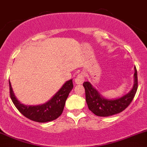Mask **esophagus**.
I'll return each instance as SVG.
<instances>
[{
	"label": "esophagus",
	"mask_w": 147,
	"mask_h": 147,
	"mask_svg": "<svg viewBox=\"0 0 147 147\" xmlns=\"http://www.w3.org/2000/svg\"><path fill=\"white\" fill-rule=\"evenodd\" d=\"M83 82H84V76L82 73L78 74L75 77V83H76L77 85H81V84H83Z\"/></svg>",
	"instance_id": "1"
}]
</instances>
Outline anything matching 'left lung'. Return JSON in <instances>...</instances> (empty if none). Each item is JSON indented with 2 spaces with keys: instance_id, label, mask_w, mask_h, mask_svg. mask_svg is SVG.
I'll use <instances>...</instances> for the list:
<instances>
[{
  "instance_id": "8db88e82",
  "label": "left lung",
  "mask_w": 147,
  "mask_h": 147,
  "mask_svg": "<svg viewBox=\"0 0 147 147\" xmlns=\"http://www.w3.org/2000/svg\"><path fill=\"white\" fill-rule=\"evenodd\" d=\"M134 71V83L132 89L124 96L113 100L105 98L89 82H84L83 87L88 109L98 116H109L123 111L130 104L137 92L138 75L136 67Z\"/></svg>"
}]
</instances>
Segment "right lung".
I'll return each instance as SVG.
<instances>
[{
  "label": "right lung",
  "mask_w": 147,
  "mask_h": 147,
  "mask_svg": "<svg viewBox=\"0 0 147 147\" xmlns=\"http://www.w3.org/2000/svg\"><path fill=\"white\" fill-rule=\"evenodd\" d=\"M72 88V79H70L64 83L61 88L47 102L38 105H26L17 99L9 81L10 96L16 108L26 118L42 123L55 120L61 116L64 110L66 100Z\"/></svg>",
  "instance_id": "right-lung-1"
}]
</instances>
